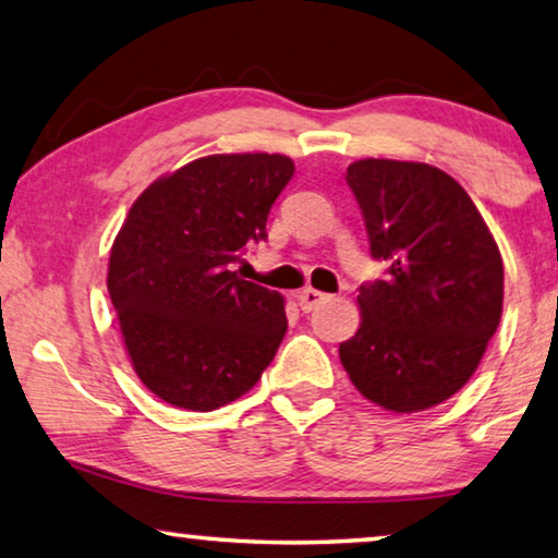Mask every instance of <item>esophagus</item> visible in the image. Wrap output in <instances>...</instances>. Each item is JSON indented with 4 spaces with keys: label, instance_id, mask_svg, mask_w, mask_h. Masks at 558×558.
I'll return each instance as SVG.
<instances>
[{
    "label": "esophagus",
    "instance_id": "1",
    "mask_svg": "<svg viewBox=\"0 0 558 558\" xmlns=\"http://www.w3.org/2000/svg\"><path fill=\"white\" fill-rule=\"evenodd\" d=\"M323 301H328V293H320V290L315 288H305L298 293V305H301V311L311 313L313 307H318Z\"/></svg>",
    "mask_w": 558,
    "mask_h": 558
}]
</instances>
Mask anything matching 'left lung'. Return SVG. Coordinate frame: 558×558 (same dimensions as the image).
Returning a JSON list of instances; mask_svg holds the SVG:
<instances>
[{
    "mask_svg": "<svg viewBox=\"0 0 558 558\" xmlns=\"http://www.w3.org/2000/svg\"><path fill=\"white\" fill-rule=\"evenodd\" d=\"M345 180L388 276L361 286V328L340 363L371 403L426 411L484 359L501 320V253L469 193L434 165L368 157Z\"/></svg>",
    "mask_w": 558,
    "mask_h": 558,
    "instance_id": "8db88e82",
    "label": "left lung"
}]
</instances>
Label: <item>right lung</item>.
<instances>
[{"label": "right lung", "instance_id": "right-lung-1", "mask_svg": "<svg viewBox=\"0 0 558 558\" xmlns=\"http://www.w3.org/2000/svg\"><path fill=\"white\" fill-rule=\"evenodd\" d=\"M286 155H210L155 180L114 238L107 290L137 378L165 403L215 411L247 393L288 330L282 295L232 263L268 238Z\"/></svg>", "mask_w": 558, "mask_h": 558}]
</instances>
